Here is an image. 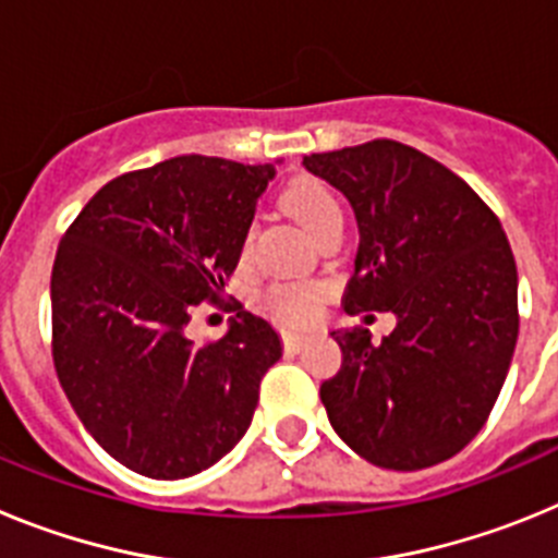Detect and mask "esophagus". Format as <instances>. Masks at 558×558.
Masks as SVG:
<instances>
[{
	"label": "esophagus",
	"mask_w": 558,
	"mask_h": 558,
	"mask_svg": "<svg viewBox=\"0 0 558 558\" xmlns=\"http://www.w3.org/2000/svg\"><path fill=\"white\" fill-rule=\"evenodd\" d=\"M304 343H307V338H304V335H299V332H284L282 335V347L288 349V352H299Z\"/></svg>",
	"instance_id": "esophagus-1"
}]
</instances>
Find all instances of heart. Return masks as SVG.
Returning a JSON list of instances; mask_svg holds the SVG:
<instances>
[{
	"label": "heart",
	"instance_id": "1",
	"mask_svg": "<svg viewBox=\"0 0 558 558\" xmlns=\"http://www.w3.org/2000/svg\"><path fill=\"white\" fill-rule=\"evenodd\" d=\"M282 206L302 220L315 236L324 231L343 226V206L340 198L324 181L302 179L290 181L282 192ZM251 251V231L243 240V256ZM327 299V284L322 282H274L256 295V307L279 327H307L315 322V315Z\"/></svg>",
	"mask_w": 558,
	"mask_h": 558
}]
</instances>
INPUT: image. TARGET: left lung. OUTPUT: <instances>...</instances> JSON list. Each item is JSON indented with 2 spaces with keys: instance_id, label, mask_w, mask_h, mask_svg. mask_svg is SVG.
<instances>
[{
  "instance_id": "left-lung-1",
  "label": "left lung",
  "mask_w": 558,
  "mask_h": 558,
  "mask_svg": "<svg viewBox=\"0 0 558 558\" xmlns=\"http://www.w3.org/2000/svg\"><path fill=\"white\" fill-rule=\"evenodd\" d=\"M338 186L360 245L343 307L393 313L391 335L338 329L343 363L322 383L338 433L374 466L416 472L461 452L514 357L517 263L495 211L456 172L393 140L310 153Z\"/></svg>"
}]
</instances>
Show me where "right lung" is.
<instances>
[{
    "mask_svg": "<svg viewBox=\"0 0 558 558\" xmlns=\"http://www.w3.org/2000/svg\"><path fill=\"white\" fill-rule=\"evenodd\" d=\"M274 167L179 156L122 172L81 209L52 265V363L111 458L156 481L198 475L248 430L282 357L268 322L236 304L218 340L186 338L223 295Z\"/></svg>",
    "mask_w": 558,
    "mask_h": 558,
    "instance_id": "add662e5",
    "label": "right lung"
}]
</instances>
